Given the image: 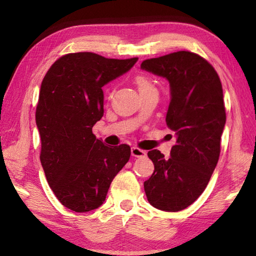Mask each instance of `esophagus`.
<instances>
[{
    "instance_id": "1",
    "label": "esophagus",
    "mask_w": 256,
    "mask_h": 256,
    "mask_svg": "<svg viewBox=\"0 0 256 256\" xmlns=\"http://www.w3.org/2000/svg\"><path fill=\"white\" fill-rule=\"evenodd\" d=\"M131 154L133 156V157H136V158H144L146 156V152L144 150H141L136 148V146H133V148L131 149Z\"/></svg>"
}]
</instances>
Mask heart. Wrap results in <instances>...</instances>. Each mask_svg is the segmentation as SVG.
Instances as JSON below:
<instances>
[{
    "label": "heart",
    "mask_w": 256,
    "mask_h": 256,
    "mask_svg": "<svg viewBox=\"0 0 256 256\" xmlns=\"http://www.w3.org/2000/svg\"><path fill=\"white\" fill-rule=\"evenodd\" d=\"M136 84L138 89V92L140 94H144L148 92H152V90H156L154 86L152 84V82L150 81V79L144 76H138L136 78Z\"/></svg>",
    "instance_id": "1"
}]
</instances>
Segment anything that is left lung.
<instances>
[{"label": "left lung", "mask_w": 256, "mask_h": 256, "mask_svg": "<svg viewBox=\"0 0 256 256\" xmlns=\"http://www.w3.org/2000/svg\"><path fill=\"white\" fill-rule=\"evenodd\" d=\"M141 68L170 82L166 123L176 138L170 158L148 152L154 172L144 190L152 206L180 211L203 193L218 162L226 124L222 86L208 60L186 50L146 60Z\"/></svg>", "instance_id": "obj_1"}]
</instances>
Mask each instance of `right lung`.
<instances>
[{"mask_svg": "<svg viewBox=\"0 0 256 256\" xmlns=\"http://www.w3.org/2000/svg\"><path fill=\"white\" fill-rule=\"evenodd\" d=\"M136 60L72 53L56 60L44 76L36 108L40 162L52 190L68 209L88 212L100 206L128 162L130 146H105L92 126L104 115L102 86Z\"/></svg>", "mask_w": 256, "mask_h": 256, "instance_id": "1", "label": "right lung"}]
</instances>
